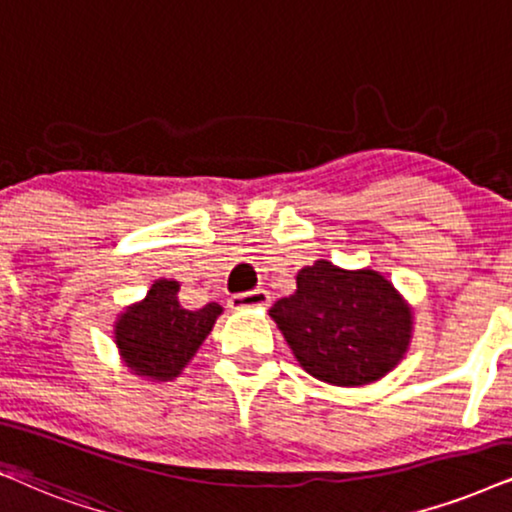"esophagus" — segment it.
Listing matches in <instances>:
<instances>
[{
    "mask_svg": "<svg viewBox=\"0 0 512 512\" xmlns=\"http://www.w3.org/2000/svg\"><path fill=\"white\" fill-rule=\"evenodd\" d=\"M271 302V295L267 290L257 288V290H250V293H241V295H234L229 300V307L231 309H248V307H269Z\"/></svg>",
    "mask_w": 512,
    "mask_h": 512,
    "instance_id": "obj_1",
    "label": "esophagus"
}]
</instances>
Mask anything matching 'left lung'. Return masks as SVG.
Returning a JSON list of instances; mask_svg holds the SVG:
<instances>
[{"instance_id": "1", "label": "left lung", "mask_w": 512, "mask_h": 512, "mask_svg": "<svg viewBox=\"0 0 512 512\" xmlns=\"http://www.w3.org/2000/svg\"><path fill=\"white\" fill-rule=\"evenodd\" d=\"M269 316L309 375L338 387L380 380L404 359L413 314L380 271L319 260L297 271V290Z\"/></svg>"}]
</instances>
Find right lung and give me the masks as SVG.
Masks as SVG:
<instances>
[{
    "instance_id": "obj_1",
    "label": "right lung",
    "mask_w": 512,
    "mask_h": 512,
    "mask_svg": "<svg viewBox=\"0 0 512 512\" xmlns=\"http://www.w3.org/2000/svg\"><path fill=\"white\" fill-rule=\"evenodd\" d=\"M177 293V281L160 278L144 300L127 307L115 321V345L132 373L160 383L177 378L222 314L217 302L196 312L184 309Z\"/></svg>"
}]
</instances>
